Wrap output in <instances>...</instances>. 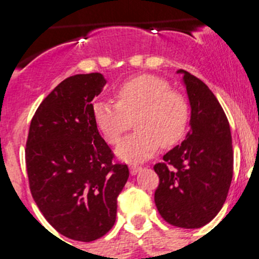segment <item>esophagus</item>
<instances>
[{
    "label": "esophagus",
    "instance_id": "obj_1",
    "mask_svg": "<svg viewBox=\"0 0 259 259\" xmlns=\"http://www.w3.org/2000/svg\"><path fill=\"white\" fill-rule=\"evenodd\" d=\"M140 170H141V166H139V164H132V166H130V171H131L132 175L137 174Z\"/></svg>",
    "mask_w": 259,
    "mask_h": 259
}]
</instances>
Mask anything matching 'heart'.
<instances>
[{"instance_id": "b5f03b06", "label": "heart", "mask_w": 259, "mask_h": 259, "mask_svg": "<svg viewBox=\"0 0 259 259\" xmlns=\"http://www.w3.org/2000/svg\"><path fill=\"white\" fill-rule=\"evenodd\" d=\"M116 102L98 100L93 120L111 145L120 141L132 119L137 131L119 144L116 154L127 162L152 157L159 145L172 146L183 139L191 119L188 100L155 75H139L116 89Z\"/></svg>"}]
</instances>
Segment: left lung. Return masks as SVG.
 I'll return each mask as SVG.
<instances>
[{"mask_svg": "<svg viewBox=\"0 0 259 259\" xmlns=\"http://www.w3.org/2000/svg\"><path fill=\"white\" fill-rule=\"evenodd\" d=\"M191 131L154 164L155 206L167 223L200 228L221 211L233 175L232 137L221 104L202 80L184 70Z\"/></svg>", "mask_w": 259, "mask_h": 259, "instance_id": "left-lung-1", "label": "left lung"}]
</instances>
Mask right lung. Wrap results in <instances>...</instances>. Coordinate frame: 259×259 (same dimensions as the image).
<instances>
[{
    "instance_id": "add662e5",
    "label": "right lung",
    "mask_w": 259,
    "mask_h": 259,
    "mask_svg": "<svg viewBox=\"0 0 259 259\" xmlns=\"http://www.w3.org/2000/svg\"><path fill=\"white\" fill-rule=\"evenodd\" d=\"M105 84L98 72L63 80L36 110L26 143L32 197L57 232L76 241L111 230L130 175L93 120L92 100Z\"/></svg>"
}]
</instances>
